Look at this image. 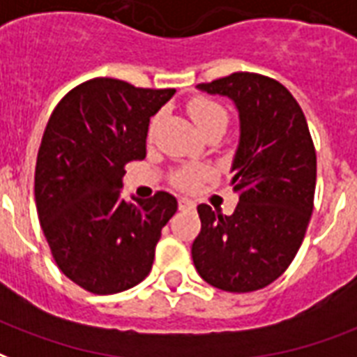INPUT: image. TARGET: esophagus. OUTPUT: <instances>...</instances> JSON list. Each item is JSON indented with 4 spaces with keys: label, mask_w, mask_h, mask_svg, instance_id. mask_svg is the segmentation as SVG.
<instances>
[{
    "label": "esophagus",
    "mask_w": 357,
    "mask_h": 357,
    "mask_svg": "<svg viewBox=\"0 0 357 357\" xmlns=\"http://www.w3.org/2000/svg\"><path fill=\"white\" fill-rule=\"evenodd\" d=\"M179 210H183V212H187V210H195V202L189 199H179Z\"/></svg>",
    "instance_id": "esophagus-1"
}]
</instances>
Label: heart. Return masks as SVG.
Listing matches in <instances>:
<instances>
[{
  "label": "heart",
  "mask_w": 357,
  "mask_h": 357,
  "mask_svg": "<svg viewBox=\"0 0 357 357\" xmlns=\"http://www.w3.org/2000/svg\"><path fill=\"white\" fill-rule=\"evenodd\" d=\"M189 115L195 121V125L199 126L200 132L208 130L210 126L225 125L229 123V113L223 105H219L213 100L208 98H195L189 104ZM158 119H153L151 130L157 126ZM210 178V172L202 166H181L172 174V183L181 189V191H195L197 187Z\"/></svg>",
  "instance_id": "b5f03b06"
}]
</instances>
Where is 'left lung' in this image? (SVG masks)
Returning a JSON list of instances; mask_svg holds the SVG:
<instances>
[{"instance_id":"1","label":"left lung","mask_w":357,"mask_h":357,"mask_svg":"<svg viewBox=\"0 0 357 357\" xmlns=\"http://www.w3.org/2000/svg\"><path fill=\"white\" fill-rule=\"evenodd\" d=\"M197 89L231 98L240 117L232 168L238 204L231 215L200 204L192 263L210 286L257 291L286 273L314 210L316 149L305 113L271 77L238 71Z\"/></svg>"}]
</instances>
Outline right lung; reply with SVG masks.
I'll list each match as a JSON object with an SVG mask.
<instances>
[{
  "label": "right lung",
  "mask_w": 357,
  "mask_h": 357,
  "mask_svg": "<svg viewBox=\"0 0 357 357\" xmlns=\"http://www.w3.org/2000/svg\"><path fill=\"white\" fill-rule=\"evenodd\" d=\"M176 89H138L96 77L54 107L36 165V206L58 268L96 295L125 291L149 274L170 192L121 199L125 166L145 158L149 119Z\"/></svg>",
  "instance_id": "obj_1"
}]
</instances>
